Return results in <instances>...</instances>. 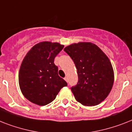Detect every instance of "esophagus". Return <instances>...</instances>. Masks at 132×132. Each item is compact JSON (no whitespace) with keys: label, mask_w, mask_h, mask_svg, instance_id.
Returning <instances> with one entry per match:
<instances>
[{"label":"esophagus","mask_w":132,"mask_h":132,"mask_svg":"<svg viewBox=\"0 0 132 132\" xmlns=\"http://www.w3.org/2000/svg\"><path fill=\"white\" fill-rule=\"evenodd\" d=\"M64 80H65V81H66V82H67V81H68V80H67V77H65V78H64Z\"/></svg>","instance_id":"34e87169"}]
</instances>
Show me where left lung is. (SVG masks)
Here are the masks:
<instances>
[{
  "mask_svg": "<svg viewBox=\"0 0 132 132\" xmlns=\"http://www.w3.org/2000/svg\"><path fill=\"white\" fill-rule=\"evenodd\" d=\"M73 60L79 81L71 91L76 100L85 106L101 103L109 96L114 83L110 60L97 45L80 42L64 48Z\"/></svg>",
  "mask_w": 132,
  "mask_h": 132,
  "instance_id": "1",
  "label": "left lung"
}]
</instances>
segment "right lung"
I'll return each mask as SVG.
<instances>
[{
    "label": "right lung",
    "instance_id": "obj_1",
    "mask_svg": "<svg viewBox=\"0 0 132 132\" xmlns=\"http://www.w3.org/2000/svg\"><path fill=\"white\" fill-rule=\"evenodd\" d=\"M64 48L58 43L40 42L23 58L19 72L21 93L29 101L39 106L51 103L67 83L59 77L54 64L55 56Z\"/></svg>",
    "mask_w": 132,
    "mask_h": 132
}]
</instances>
